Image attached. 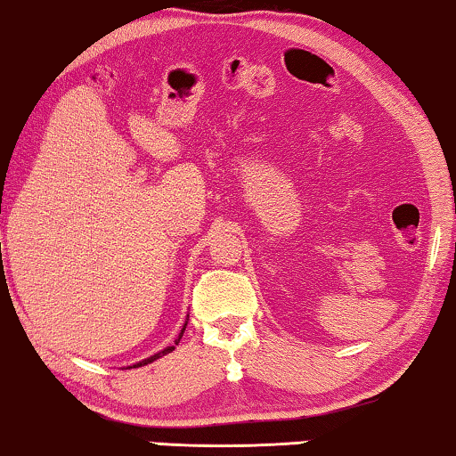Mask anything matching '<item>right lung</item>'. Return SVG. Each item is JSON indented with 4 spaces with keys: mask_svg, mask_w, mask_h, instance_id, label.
<instances>
[{
    "mask_svg": "<svg viewBox=\"0 0 456 456\" xmlns=\"http://www.w3.org/2000/svg\"><path fill=\"white\" fill-rule=\"evenodd\" d=\"M187 321H189V316H187ZM187 321H184V325H183V329H181V333H179V338L175 339V346H168V347H164L162 352H158V354H154V355H150V358H146V360H142V362H137V364H134V366H127V368H140V366H146V364H151V362H156L158 358H162V355H167V354H170L173 352V349L179 346V341H181V338H183V333H184V329H187Z\"/></svg>",
    "mask_w": 456,
    "mask_h": 456,
    "instance_id": "add662e5",
    "label": "right lung"
}]
</instances>
